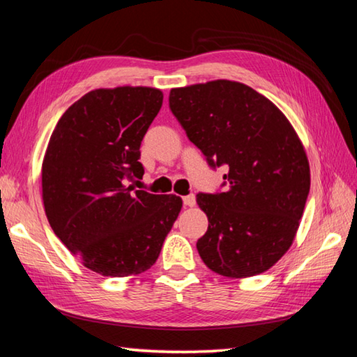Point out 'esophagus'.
I'll return each mask as SVG.
<instances>
[{
  "instance_id": "esophagus-1",
  "label": "esophagus",
  "mask_w": 357,
  "mask_h": 357,
  "mask_svg": "<svg viewBox=\"0 0 357 357\" xmlns=\"http://www.w3.org/2000/svg\"><path fill=\"white\" fill-rule=\"evenodd\" d=\"M183 201H184V204L189 206V207L195 206V195H193V193H190V195H185V197L183 198Z\"/></svg>"
}]
</instances>
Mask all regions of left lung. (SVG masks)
<instances>
[{
	"mask_svg": "<svg viewBox=\"0 0 357 357\" xmlns=\"http://www.w3.org/2000/svg\"><path fill=\"white\" fill-rule=\"evenodd\" d=\"M168 105L207 165L228 168L223 192L197 195L209 220L197 242L203 262L228 278L273 267L294 242L310 189L289 120L255 89L226 79L172 89Z\"/></svg>",
	"mask_w": 357,
	"mask_h": 357,
	"instance_id": "left-lung-1",
	"label": "left lung"
}]
</instances>
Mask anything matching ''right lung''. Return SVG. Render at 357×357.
Segmentation results:
<instances>
[{
    "label": "right lung",
    "instance_id": "right-lung-1",
    "mask_svg": "<svg viewBox=\"0 0 357 357\" xmlns=\"http://www.w3.org/2000/svg\"><path fill=\"white\" fill-rule=\"evenodd\" d=\"M162 100L151 87L92 90L67 109L51 134L42 165L48 222L61 242L102 276L150 268L183 207L176 195L126 185L144 176L140 144Z\"/></svg>",
    "mask_w": 357,
    "mask_h": 357
}]
</instances>
